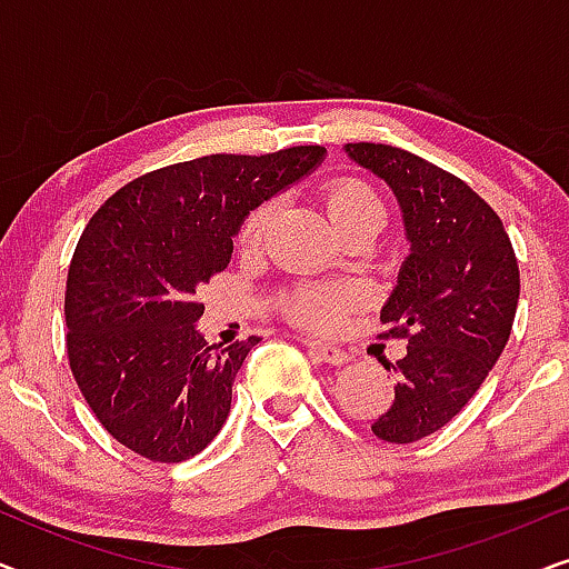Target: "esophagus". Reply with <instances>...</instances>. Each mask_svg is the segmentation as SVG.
Listing matches in <instances>:
<instances>
[{"label": "esophagus", "instance_id": "34e87169", "mask_svg": "<svg viewBox=\"0 0 569 569\" xmlns=\"http://www.w3.org/2000/svg\"><path fill=\"white\" fill-rule=\"evenodd\" d=\"M306 347H308V352H310V355L318 357V360L329 362V365H345V362L349 360L345 349H339V347H331V345H318V341H306Z\"/></svg>", "mask_w": 569, "mask_h": 569}]
</instances>
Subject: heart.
<instances>
[{"mask_svg": "<svg viewBox=\"0 0 569 569\" xmlns=\"http://www.w3.org/2000/svg\"><path fill=\"white\" fill-rule=\"evenodd\" d=\"M326 209L337 228L378 220L383 222V201L360 178H333L323 189ZM274 217V201H263L246 217L238 230V243L243 248L261 246L267 228ZM362 292L355 284H295L277 298V306L290 321L310 331H331L349 308L360 306Z\"/></svg>", "mask_w": 569, "mask_h": 569, "instance_id": "obj_1", "label": "heart"}]
</instances>
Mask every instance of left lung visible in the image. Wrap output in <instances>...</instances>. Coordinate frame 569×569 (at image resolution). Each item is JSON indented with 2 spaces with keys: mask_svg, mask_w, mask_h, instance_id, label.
Here are the masks:
<instances>
[{
  "mask_svg": "<svg viewBox=\"0 0 569 569\" xmlns=\"http://www.w3.org/2000/svg\"><path fill=\"white\" fill-rule=\"evenodd\" d=\"M349 160L388 183L401 207L409 256L380 308L383 337L407 339L393 401L372 422L386 442L446 427L500 360L516 318V251L495 209L461 178L391 144H345Z\"/></svg>",
  "mask_w": 569,
  "mask_h": 569,
  "instance_id": "obj_1",
  "label": "left lung"
}]
</instances>
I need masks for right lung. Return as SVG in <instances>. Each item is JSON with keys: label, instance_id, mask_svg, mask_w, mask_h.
Listing matches in <instances>:
<instances>
[{"label": "right lung", "instance_id": "obj_1", "mask_svg": "<svg viewBox=\"0 0 569 569\" xmlns=\"http://www.w3.org/2000/svg\"><path fill=\"white\" fill-rule=\"evenodd\" d=\"M318 144L207 154L134 178L92 214L67 277L69 368L98 422L160 463L204 450L256 337L207 345L197 290L256 207L321 166Z\"/></svg>", "mask_w": 569, "mask_h": 569}]
</instances>
